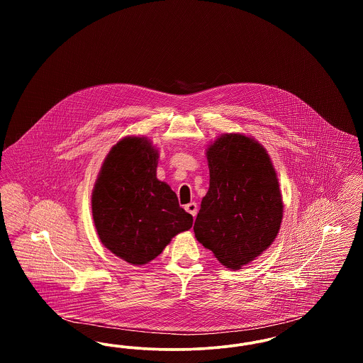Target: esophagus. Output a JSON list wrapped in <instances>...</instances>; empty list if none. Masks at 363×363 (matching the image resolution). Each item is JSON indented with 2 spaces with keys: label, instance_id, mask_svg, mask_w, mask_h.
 <instances>
[{
  "label": "esophagus",
  "instance_id": "1",
  "mask_svg": "<svg viewBox=\"0 0 363 363\" xmlns=\"http://www.w3.org/2000/svg\"><path fill=\"white\" fill-rule=\"evenodd\" d=\"M185 209L189 212L190 215H191L193 218H196L197 211H199V207H197V204H196V203H189V204H186V206H185Z\"/></svg>",
  "mask_w": 363,
  "mask_h": 363
}]
</instances>
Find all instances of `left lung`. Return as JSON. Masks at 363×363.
Wrapping results in <instances>:
<instances>
[{
	"label": "left lung",
	"mask_w": 363,
	"mask_h": 363,
	"mask_svg": "<svg viewBox=\"0 0 363 363\" xmlns=\"http://www.w3.org/2000/svg\"><path fill=\"white\" fill-rule=\"evenodd\" d=\"M209 189L194 235L230 269H241L275 241L283 219L277 172L267 150L240 133L222 135L207 150Z\"/></svg>",
	"instance_id": "obj_1"
}]
</instances>
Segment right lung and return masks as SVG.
<instances>
[{
  "mask_svg": "<svg viewBox=\"0 0 363 363\" xmlns=\"http://www.w3.org/2000/svg\"><path fill=\"white\" fill-rule=\"evenodd\" d=\"M159 152L147 138L120 140L106 156L92 190L99 240L117 257L143 265L157 257L193 216L156 178Z\"/></svg>",
  "mask_w": 363,
  "mask_h": 363,
  "instance_id": "add662e5",
  "label": "right lung"
}]
</instances>
